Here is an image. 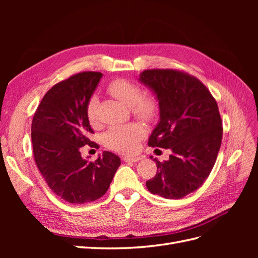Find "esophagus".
Instances as JSON below:
<instances>
[{
    "mask_svg": "<svg viewBox=\"0 0 258 258\" xmlns=\"http://www.w3.org/2000/svg\"><path fill=\"white\" fill-rule=\"evenodd\" d=\"M122 160L126 162H137L139 160H141V157H140V156H123Z\"/></svg>",
    "mask_w": 258,
    "mask_h": 258,
    "instance_id": "34e87169",
    "label": "esophagus"
}]
</instances>
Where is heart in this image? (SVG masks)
Returning <instances> with one entry per match:
<instances>
[{
  "mask_svg": "<svg viewBox=\"0 0 258 258\" xmlns=\"http://www.w3.org/2000/svg\"><path fill=\"white\" fill-rule=\"evenodd\" d=\"M107 92L126 106L131 107L132 114L143 120H152L158 113V102L152 96H143L142 89L135 83L124 79L112 81L106 87ZM98 100L91 97L86 107L87 118L91 126L98 123ZM144 136L141 124L131 122L127 124L113 126L104 135L106 147L120 153H132L137 150L138 144Z\"/></svg>",
  "mask_w": 258,
  "mask_h": 258,
  "instance_id": "obj_1",
  "label": "heart"
}]
</instances>
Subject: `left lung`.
Wrapping results in <instances>:
<instances>
[{
	"instance_id": "8db88e82",
	"label": "left lung",
	"mask_w": 258,
	"mask_h": 258,
	"mask_svg": "<svg viewBox=\"0 0 258 258\" xmlns=\"http://www.w3.org/2000/svg\"><path fill=\"white\" fill-rule=\"evenodd\" d=\"M139 80L159 102L160 120L148 145L172 152L167 161L154 159L157 173L146 187L166 199H181L201 187L214 167L223 138L217 103L197 77L178 70H145Z\"/></svg>"
}]
</instances>
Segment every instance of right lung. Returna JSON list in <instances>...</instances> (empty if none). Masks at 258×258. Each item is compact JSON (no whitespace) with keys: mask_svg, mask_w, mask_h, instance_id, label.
<instances>
[{"mask_svg":"<svg viewBox=\"0 0 258 258\" xmlns=\"http://www.w3.org/2000/svg\"><path fill=\"white\" fill-rule=\"evenodd\" d=\"M102 73L82 72L62 81L46 92L31 126L36 166L49 188L72 205L102 197L120 166V159L104 152L96 161L83 159L85 145L93 134L86 107Z\"/></svg>","mask_w":258,"mask_h":258,"instance_id":"add662e5","label":"right lung"}]
</instances>
